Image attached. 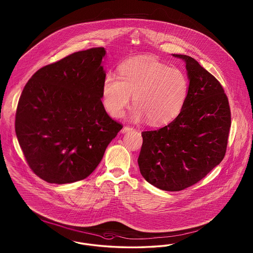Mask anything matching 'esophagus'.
<instances>
[{
    "label": "esophagus",
    "instance_id": "obj_1",
    "mask_svg": "<svg viewBox=\"0 0 253 253\" xmlns=\"http://www.w3.org/2000/svg\"><path fill=\"white\" fill-rule=\"evenodd\" d=\"M132 127H131V126H124L123 128H122V130H121V132H129V131H132Z\"/></svg>",
    "mask_w": 253,
    "mask_h": 253
}]
</instances>
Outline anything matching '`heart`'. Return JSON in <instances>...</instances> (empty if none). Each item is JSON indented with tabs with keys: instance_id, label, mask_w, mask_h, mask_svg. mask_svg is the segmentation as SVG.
<instances>
[{
	"instance_id": "obj_1",
	"label": "heart",
	"mask_w": 253,
	"mask_h": 253,
	"mask_svg": "<svg viewBox=\"0 0 253 253\" xmlns=\"http://www.w3.org/2000/svg\"><path fill=\"white\" fill-rule=\"evenodd\" d=\"M189 81L179 68L153 57L132 59L120 68V77L107 74L102 84V103L113 118H120L133 96L132 118L146 117L153 124L172 121L183 108Z\"/></svg>"
}]
</instances>
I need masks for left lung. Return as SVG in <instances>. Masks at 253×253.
<instances>
[{
  "label": "left lung",
  "mask_w": 253,
  "mask_h": 253,
  "mask_svg": "<svg viewBox=\"0 0 253 253\" xmlns=\"http://www.w3.org/2000/svg\"><path fill=\"white\" fill-rule=\"evenodd\" d=\"M173 56L186 62L187 99L168 125L141 132L137 159L145 180L169 192L196 184L223 160L231 124L229 98L215 77L190 56Z\"/></svg>",
  "instance_id": "8db88e82"
}]
</instances>
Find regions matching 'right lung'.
<instances>
[{
  "instance_id": "add662e5",
  "label": "right lung",
  "mask_w": 253,
  "mask_h": 253,
  "mask_svg": "<svg viewBox=\"0 0 253 253\" xmlns=\"http://www.w3.org/2000/svg\"><path fill=\"white\" fill-rule=\"evenodd\" d=\"M103 47L75 52L39 69L19 98L15 132L32 171L66 184L89 176L123 125L101 101Z\"/></svg>"
}]
</instances>
